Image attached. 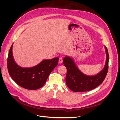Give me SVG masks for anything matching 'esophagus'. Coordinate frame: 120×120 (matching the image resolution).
Masks as SVG:
<instances>
[{"label": "esophagus", "mask_w": 120, "mask_h": 120, "mask_svg": "<svg viewBox=\"0 0 120 120\" xmlns=\"http://www.w3.org/2000/svg\"><path fill=\"white\" fill-rule=\"evenodd\" d=\"M59 63H60V64H61L63 63V58H61V57H60V59H59Z\"/></svg>", "instance_id": "1"}]
</instances>
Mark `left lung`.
Returning a JSON list of instances; mask_svg holds the SVG:
<instances>
[{
  "label": "left lung",
  "mask_w": 120,
  "mask_h": 120,
  "mask_svg": "<svg viewBox=\"0 0 120 120\" xmlns=\"http://www.w3.org/2000/svg\"><path fill=\"white\" fill-rule=\"evenodd\" d=\"M107 58L103 70L96 75L88 76L79 71L71 58L66 56L64 58L63 64L67 69L66 82L68 88L74 92L89 91L95 89L103 82L106 78L109 68L108 50L105 46Z\"/></svg>",
  "instance_id": "left-lung-1"
}]
</instances>
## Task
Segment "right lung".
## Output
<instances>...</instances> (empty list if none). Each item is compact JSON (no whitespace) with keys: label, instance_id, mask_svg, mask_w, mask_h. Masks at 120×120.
<instances>
[{"label":"right lung","instance_id":"obj_1","mask_svg":"<svg viewBox=\"0 0 120 120\" xmlns=\"http://www.w3.org/2000/svg\"><path fill=\"white\" fill-rule=\"evenodd\" d=\"M12 45L9 49L7 61L10 77L18 85L25 89L34 90L41 88L51 72L57 66L59 58L43 60L38 64L31 68H21L14 60Z\"/></svg>","mask_w":120,"mask_h":120}]
</instances>
